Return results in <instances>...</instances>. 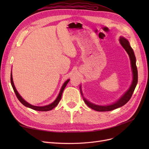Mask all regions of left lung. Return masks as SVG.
<instances>
[{
	"instance_id": "1",
	"label": "left lung",
	"mask_w": 149,
	"mask_h": 149,
	"mask_svg": "<svg viewBox=\"0 0 149 149\" xmlns=\"http://www.w3.org/2000/svg\"><path fill=\"white\" fill-rule=\"evenodd\" d=\"M119 40L122 47L124 48L126 52L127 53L130 58V65H131V69H132V76H133L132 81L131 85L130 86L129 89L119 99L118 101H116L114 103L111 104L105 105V106L95 104H93L88 101L84 97L82 90H81V86H80L79 88H80L81 94V95L83 96L84 102L86 104V105L88 107H89L90 108H91V109L95 110L96 111H100V112L110 111L125 105V104L130 100V97H132V94L134 91V89L136 88L137 84L138 73H137V68L136 66V56H135L134 52L131 47H130V43L127 39L125 38L124 37H120Z\"/></svg>"
}]
</instances>
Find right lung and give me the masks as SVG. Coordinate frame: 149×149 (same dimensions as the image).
<instances>
[{"mask_svg":"<svg viewBox=\"0 0 149 149\" xmlns=\"http://www.w3.org/2000/svg\"><path fill=\"white\" fill-rule=\"evenodd\" d=\"M69 81H70V79H67L66 81L64 83V84H63L62 87H61V88L60 89V91L59 94H58L57 97L56 98V100L54 101L52 103L49 104L47 105V106H36L31 105V104H29V102H26V101H25L24 99L22 98V97L20 95L19 93H18V91H17V89H16V88L15 87L14 83H13L12 71H11V74H10V82H11L12 86L13 88V91H14V92H15V93L16 94V96L17 97L18 100H19V101L22 104L24 105L25 107H27L30 108V109H32L35 110V111H51L52 109H53V108H55L58 104V103H59V102H60V101L61 100V98L64 89H65V88L66 87V86L67 85Z\"/></svg>","mask_w":149,"mask_h":149,"instance_id":"obj_1","label":"right lung"}]
</instances>
